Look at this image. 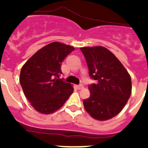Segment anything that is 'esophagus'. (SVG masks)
I'll use <instances>...</instances> for the list:
<instances>
[{
	"instance_id": "obj_1",
	"label": "esophagus",
	"mask_w": 148,
	"mask_h": 148,
	"mask_svg": "<svg viewBox=\"0 0 148 148\" xmlns=\"http://www.w3.org/2000/svg\"><path fill=\"white\" fill-rule=\"evenodd\" d=\"M77 89H79V90H81V89L84 88V85L81 84H79V85L77 86Z\"/></svg>"
}]
</instances>
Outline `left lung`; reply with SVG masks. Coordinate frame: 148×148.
Instances as JSON below:
<instances>
[{
    "label": "left lung",
    "mask_w": 148,
    "mask_h": 148,
    "mask_svg": "<svg viewBox=\"0 0 148 148\" xmlns=\"http://www.w3.org/2000/svg\"><path fill=\"white\" fill-rule=\"evenodd\" d=\"M89 70L96 83L89 84L90 95L83 101L87 112L99 121L118 114L131 95L128 72L110 51L103 47H81Z\"/></svg>",
    "instance_id": "obj_1"
}]
</instances>
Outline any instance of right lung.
<instances>
[{"label": "right lung", "instance_id": "obj_1", "mask_svg": "<svg viewBox=\"0 0 148 148\" xmlns=\"http://www.w3.org/2000/svg\"><path fill=\"white\" fill-rule=\"evenodd\" d=\"M74 48L51 43L36 52L22 67L20 83L25 97L37 111L49 114L63 106L74 88L60 78L61 63Z\"/></svg>", "mask_w": 148, "mask_h": 148}]
</instances>
